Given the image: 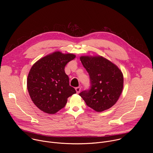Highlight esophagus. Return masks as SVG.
<instances>
[{
	"label": "esophagus",
	"mask_w": 153,
	"mask_h": 153,
	"mask_svg": "<svg viewBox=\"0 0 153 153\" xmlns=\"http://www.w3.org/2000/svg\"><path fill=\"white\" fill-rule=\"evenodd\" d=\"M80 90H81V87L80 86H78V87H76V91L77 93H79Z\"/></svg>",
	"instance_id": "obj_1"
}]
</instances>
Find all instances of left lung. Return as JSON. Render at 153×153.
Returning <instances> with one entry per match:
<instances>
[{
	"instance_id": "8db88e82",
	"label": "left lung",
	"mask_w": 153,
	"mask_h": 153,
	"mask_svg": "<svg viewBox=\"0 0 153 153\" xmlns=\"http://www.w3.org/2000/svg\"><path fill=\"white\" fill-rule=\"evenodd\" d=\"M80 59L88 73L90 86L79 93V96L87 106L96 111L110 108L116 103L123 90L121 71L111 62L101 56H81Z\"/></svg>"
}]
</instances>
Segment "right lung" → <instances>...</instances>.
Returning <instances> with one entry per match:
<instances>
[{
  "label": "right lung",
  "instance_id": "1",
  "mask_svg": "<svg viewBox=\"0 0 153 153\" xmlns=\"http://www.w3.org/2000/svg\"><path fill=\"white\" fill-rule=\"evenodd\" d=\"M73 54L54 52L36 62L27 79V88L35 105L42 111L54 114L63 108L67 99L76 93L65 74L66 65L73 60Z\"/></svg>",
  "mask_w": 153,
  "mask_h": 153
}]
</instances>
